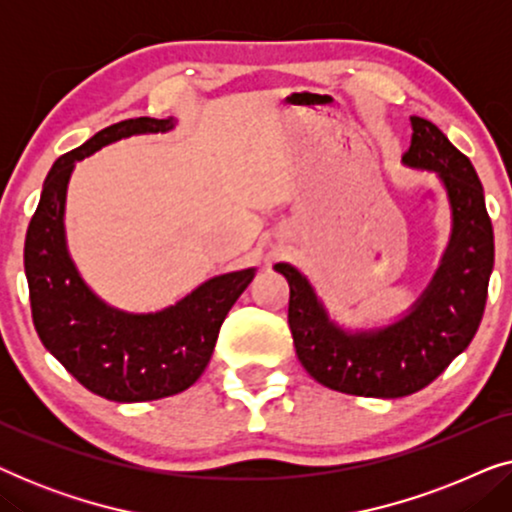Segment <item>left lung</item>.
<instances>
[{"label": "left lung", "instance_id": "1", "mask_svg": "<svg viewBox=\"0 0 512 512\" xmlns=\"http://www.w3.org/2000/svg\"><path fill=\"white\" fill-rule=\"evenodd\" d=\"M403 165L433 172L445 188L452 233L438 270L403 317L375 328H342L303 272L275 270L291 289L289 328L298 361L319 384L352 396L401 398L431 384L478 331L494 268V230L485 191L464 153L426 118L410 116Z\"/></svg>", "mask_w": 512, "mask_h": 512}]
</instances>
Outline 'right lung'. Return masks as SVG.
Segmentation results:
<instances>
[{
	"label": "right lung",
	"instance_id": "right-lung-1",
	"mask_svg": "<svg viewBox=\"0 0 512 512\" xmlns=\"http://www.w3.org/2000/svg\"><path fill=\"white\" fill-rule=\"evenodd\" d=\"M174 118H130L109 125L55 160L25 237L32 321L41 342L93 394L142 403L186 391L205 373L219 328L256 268L226 272L158 312L104 303L76 270L65 235L67 186L79 160L132 135L170 132Z\"/></svg>",
	"mask_w": 512,
	"mask_h": 512
}]
</instances>
